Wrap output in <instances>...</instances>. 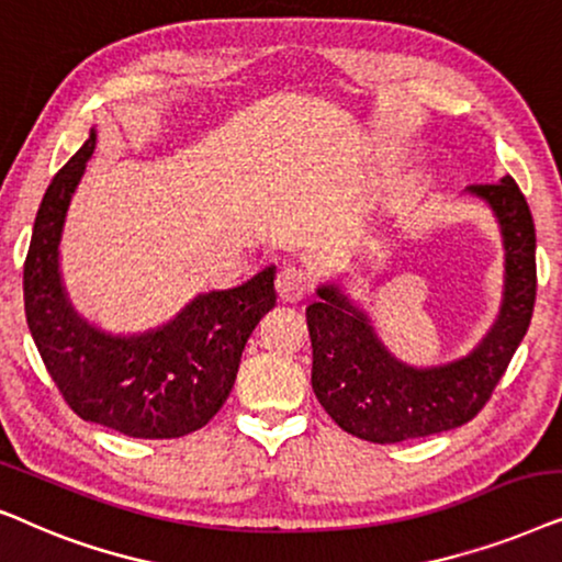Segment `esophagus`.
Returning <instances> with one entry per match:
<instances>
[{
  "label": "esophagus",
  "instance_id": "1",
  "mask_svg": "<svg viewBox=\"0 0 562 562\" xmlns=\"http://www.w3.org/2000/svg\"><path fill=\"white\" fill-rule=\"evenodd\" d=\"M274 288H277V295H280L282 303H297L311 293V280H308V274H305V269L288 265L280 269V274H277Z\"/></svg>",
  "mask_w": 562,
  "mask_h": 562
}]
</instances>
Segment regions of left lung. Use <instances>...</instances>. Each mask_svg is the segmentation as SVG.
Segmentation results:
<instances>
[{
    "label": "left lung",
    "mask_w": 562,
    "mask_h": 562,
    "mask_svg": "<svg viewBox=\"0 0 562 562\" xmlns=\"http://www.w3.org/2000/svg\"><path fill=\"white\" fill-rule=\"evenodd\" d=\"M496 215L504 238V301L483 341L439 368H411L378 339L368 313L339 285H321L305 308L313 347V393L351 437L395 445L468 424L491 398L535 311V221L512 177L470 184Z\"/></svg>",
    "instance_id": "1"
}]
</instances>
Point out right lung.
<instances>
[{
	"instance_id": "obj_1",
	"label": "right lung",
	"mask_w": 562,
	"mask_h": 562,
	"mask_svg": "<svg viewBox=\"0 0 562 562\" xmlns=\"http://www.w3.org/2000/svg\"><path fill=\"white\" fill-rule=\"evenodd\" d=\"M97 131L48 184L22 274L25 316L50 380L85 422L136 439H177L218 414L254 326L274 308V267L244 285L192 297L169 324L115 336L81 318L66 295L58 244Z\"/></svg>"
}]
</instances>
